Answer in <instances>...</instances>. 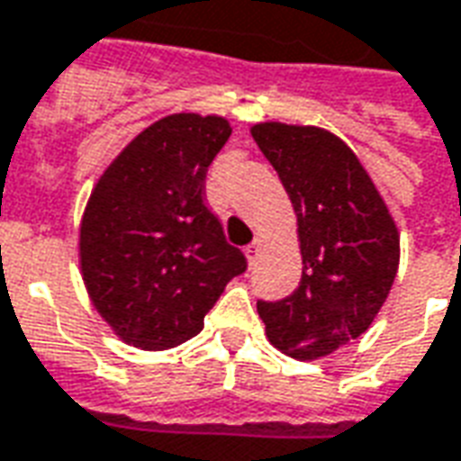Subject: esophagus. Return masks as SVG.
Returning <instances> with one entry per match:
<instances>
[{
  "mask_svg": "<svg viewBox=\"0 0 461 461\" xmlns=\"http://www.w3.org/2000/svg\"><path fill=\"white\" fill-rule=\"evenodd\" d=\"M259 251H261V240L257 237V240L251 241L249 247H247V259H249V264H254L257 261V257H259Z\"/></svg>",
  "mask_w": 461,
  "mask_h": 461,
  "instance_id": "esophagus-1",
  "label": "esophagus"
}]
</instances>
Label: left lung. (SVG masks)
<instances>
[{
    "label": "left lung",
    "mask_w": 461,
    "mask_h": 461,
    "mask_svg": "<svg viewBox=\"0 0 461 461\" xmlns=\"http://www.w3.org/2000/svg\"><path fill=\"white\" fill-rule=\"evenodd\" d=\"M251 135L294 204L303 259L296 291L257 309L286 356H329L366 333L385 303L400 234L356 152L333 132L259 122Z\"/></svg>",
    "instance_id": "1"
}]
</instances>
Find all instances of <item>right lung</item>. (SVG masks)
Wrapping results in <instances>:
<instances>
[{
	"mask_svg": "<svg viewBox=\"0 0 461 461\" xmlns=\"http://www.w3.org/2000/svg\"><path fill=\"white\" fill-rule=\"evenodd\" d=\"M220 115L152 122L111 162L81 221V271L105 323L142 350L194 339L247 257L204 202L207 167L230 140Z\"/></svg>",
	"mask_w": 461,
	"mask_h": 461,
	"instance_id": "1",
	"label": "right lung"
}]
</instances>
